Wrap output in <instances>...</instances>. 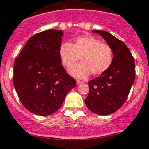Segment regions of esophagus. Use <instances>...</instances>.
Segmentation results:
<instances>
[{
	"label": "esophagus",
	"mask_w": 149,
	"mask_h": 149,
	"mask_svg": "<svg viewBox=\"0 0 149 149\" xmlns=\"http://www.w3.org/2000/svg\"><path fill=\"white\" fill-rule=\"evenodd\" d=\"M82 81H79V80H76V84H77V85H79V84H82Z\"/></svg>",
	"instance_id": "1"
}]
</instances>
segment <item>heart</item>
<instances>
[{"label":"heart","mask_w":149,"mask_h":149,"mask_svg":"<svg viewBox=\"0 0 149 149\" xmlns=\"http://www.w3.org/2000/svg\"><path fill=\"white\" fill-rule=\"evenodd\" d=\"M59 55L66 68L74 65L81 57L82 62L69 70L70 74L79 79L87 77L90 73L94 76L102 74L110 68L113 60L111 47L91 36L76 38L72 45L63 43Z\"/></svg>","instance_id":"obj_1"}]
</instances>
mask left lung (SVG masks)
Listing matches in <instances>:
<instances>
[{"label":"left lung","mask_w":149,"mask_h":149,"mask_svg":"<svg viewBox=\"0 0 149 149\" xmlns=\"http://www.w3.org/2000/svg\"><path fill=\"white\" fill-rule=\"evenodd\" d=\"M113 49L110 68L88 82L89 93L85 103L88 109L98 115H109L121 107L135 80V61L124 43L109 33L95 30Z\"/></svg>","instance_id":"left-lung-1"}]
</instances>
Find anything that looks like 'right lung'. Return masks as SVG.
<instances>
[{"instance_id":"obj_1","label":"right lung","mask_w":149,"mask_h":149,"mask_svg":"<svg viewBox=\"0 0 149 149\" xmlns=\"http://www.w3.org/2000/svg\"><path fill=\"white\" fill-rule=\"evenodd\" d=\"M63 31L47 30L31 37L15 59L13 85L20 101L30 112L54 113L76 85L67 73L59 55Z\"/></svg>"}]
</instances>
